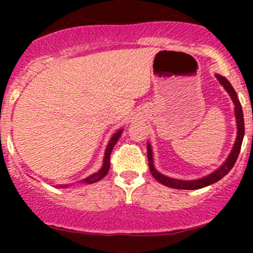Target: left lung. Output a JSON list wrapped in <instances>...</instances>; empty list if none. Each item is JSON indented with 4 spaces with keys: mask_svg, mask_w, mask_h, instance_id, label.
I'll return each mask as SVG.
<instances>
[{
    "mask_svg": "<svg viewBox=\"0 0 253 253\" xmlns=\"http://www.w3.org/2000/svg\"><path fill=\"white\" fill-rule=\"evenodd\" d=\"M216 78L218 81L220 82L221 85L226 89L229 94H230L231 99H233L234 104H235V115H236V122H237V137H236V142L235 145H234L233 150H231L230 155H229L228 160L219 168L216 171H214L213 174L206 176V177L200 178V180H195V181H182V180H175V178H170L167 177V176L159 174L157 170L154 169V165H153V158H152V149H150V145L148 144L147 148V153H148V163H149V170L152 172V175L154 176V178L157 181H159L160 183L163 185L168 186V187H172V188H178V190H198V188L206 187V186L211 185V183L216 182L220 178H223L224 176L228 174L233 167L235 165L237 157L240 154V149H241V144H242V139H244V134H245V124H244V114H242V108L240 101L237 100V95L236 91L234 90L233 85L230 84V82L228 81L225 77L223 76L216 75Z\"/></svg>",
    "mask_w": 253,
    "mask_h": 253,
    "instance_id": "left-lung-1",
    "label": "left lung"
}]
</instances>
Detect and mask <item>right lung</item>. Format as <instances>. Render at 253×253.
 I'll return each instance as SVG.
<instances>
[{
	"mask_svg": "<svg viewBox=\"0 0 253 253\" xmlns=\"http://www.w3.org/2000/svg\"><path fill=\"white\" fill-rule=\"evenodd\" d=\"M121 133H122V129H120V131H117L116 133L112 136V138L110 139V142H109V144H108V148H106L103 168H101L98 172H95V174H93L91 176H89V177L84 178L83 180L84 183H93V182H96V181L101 180L103 177H105L106 174L109 172V169H110V155L112 152V148H114V145L116 144V142L119 141ZM60 187H67V185H62V186H60Z\"/></svg>",
	"mask_w": 253,
	"mask_h": 253,
	"instance_id": "add662e5",
	"label": "right lung"
}]
</instances>
